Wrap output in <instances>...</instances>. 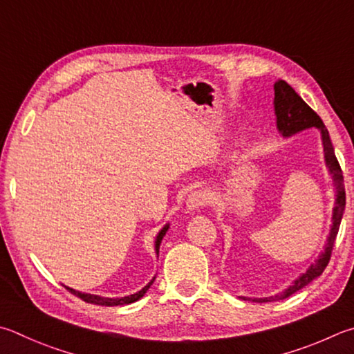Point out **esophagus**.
<instances>
[{
    "label": "esophagus",
    "mask_w": 354,
    "mask_h": 354,
    "mask_svg": "<svg viewBox=\"0 0 354 354\" xmlns=\"http://www.w3.org/2000/svg\"><path fill=\"white\" fill-rule=\"evenodd\" d=\"M205 203H207V198H205L203 192H194V194L189 195L185 205H187V210L195 212V210H199V207H203Z\"/></svg>",
    "instance_id": "obj_1"
}]
</instances>
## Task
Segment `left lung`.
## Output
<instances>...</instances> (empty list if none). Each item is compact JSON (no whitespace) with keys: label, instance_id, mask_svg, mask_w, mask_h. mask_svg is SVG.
Listing matches in <instances>:
<instances>
[{"label":"left lung","instance_id":"obj_1","mask_svg":"<svg viewBox=\"0 0 354 354\" xmlns=\"http://www.w3.org/2000/svg\"><path fill=\"white\" fill-rule=\"evenodd\" d=\"M274 94H275L274 111H275V118H277V130L280 131L281 136L289 138L295 133H300L306 130V128H313V127H316L320 131V138H322V145H324L325 165L333 178L334 187H336V201H334V207H333V216H331L333 224H331L328 239H326L324 250L317 257V260L306 269V272H304L300 277L295 279L292 281V285L288 286L283 292H280L277 295H271V297L249 299L252 301H257V304L283 300L289 297V295H292L294 292H297L299 289L305 288L308 283H311L314 279H317L319 275L325 271V268L331 259V250L334 246V241H336L340 220H342V215L345 210V189H344L342 170H340L336 155H334L330 134H328V130L325 128L322 119L319 118L317 113H314L311 108L305 104L304 99H301L285 80L275 82Z\"/></svg>","mask_w":354,"mask_h":354}]
</instances>
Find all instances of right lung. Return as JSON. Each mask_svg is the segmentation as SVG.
I'll return each instance as SVG.
<instances>
[{
  "instance_id": "obj_1",
  "label": "right lung",
  "mask_w": 354,
  "mask_h": 354,
  "mask_svg": "<svg viewBox=\"0 0 354 354\" xmlns=\"http://www.w3.org/2000/svg\"><path fill=\"white\" fill-rule=\"evenodd\" d=\"M170 224H165V226L159 230V234L156 235V240H155V250H156V255H159V246H160V241L167 234V230H169ZM156 277H153L149 285H145L140 291L134 292L131 295H125V297H102V295H95V294H86V292H80V291H75V289L65 286L71 294L77 295V297H80L82 300L88 301V304H94V305H100V306H122V305H130L133 301H138L139 299H142L145 292L149 291L150 286L153 285V281H155Z\"/></svg>"
}]
</instances>
